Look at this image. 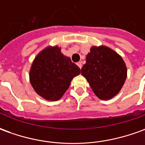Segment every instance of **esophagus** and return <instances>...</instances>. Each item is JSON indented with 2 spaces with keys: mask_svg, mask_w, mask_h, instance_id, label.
<instances>
[{
  "mask_svg": "<svg viewBox=\"0 0 145 145\" xmlns=\"http://www.w3.org/2000/svg\"><path fill=\"white\" fill-rule=\"evenodd\" d=\"M77 65L78 66V67H79V68H82V62H81V61H79V62H77Z\"/></svg>",
  "mask_w": 145,
  "mask_h": 145,
  "instance_id": "1",
  "label": "esophagus"
}]
</instances>
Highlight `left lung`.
Segmentation results:
<instances>
[{
	"instance_id": "8db88e82",
	"label": "left lung",
	"mask_w": 145,
	"mask_h": 145,
	"mask_svg": "<svg viewBox=\"0 0 145 145\" xmlns=\"http://www.w3.org/2000/svg\"><path fill=\"white\" fill-rule=\"evenodd\" d=\"M81 74L99 99L108 100L121 90L126 80L127 68L121 55L112 48L92 46L81 68Z\"/></svg>"
}]
</instances>
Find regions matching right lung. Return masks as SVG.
I'll return each mask as SVG.
<instances>
[{
    "mask_svg": "<svg viewBox=\"0 0 145 145\" xmlns=\"http://www.w3.org/2000/svg\"><path fill=\"white\" fill-rule=\"evenodd\" d=\"M80 68L61 52L58 46H47L34 58L29 81L35 92L49 101L60 99L74 77L80 74Z\"/></svg>",
    "mask_w": 145,
    "mask_h": 145,
    "instance_id": "right-lung-1",
    "label": "right lung"
}]
</instances>
